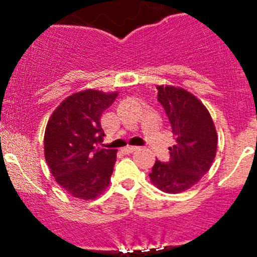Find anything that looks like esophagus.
Masks as SVG:
<instances>
[{
	"label": "esophagus",
	"mask_w": 257,
	"mask_h": 257,
	"mask_svg": "<svg viewBox=\"0 0 257 257\" xmlns=\"http://www.w3.org/2000/svg\"><path fill=\"white\" fill-rule=\"evenodd\" d=\"M138 149V147H132V145H128V147H125L123 149V152L125 153V154H129V153H133L136 152V150Z\"/></svg>",
	"instance_id": "34e87169"
}]
</instances>
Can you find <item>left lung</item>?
I'll return each mask as SVG.
<instances>
[{
    "instance_id": "8db88e82",
    "label": "left lung",
    "mask_w": 257,
    "mask_h": 257,
    "mask_svg": "<svg viewBox=\"0 0 257 257\" xmlns=\"http://www.w3.org/2000/svg\"><path fill=\"white\" fill-rule=\"evenodd\" d=\"M158 100L169 118L175 143L170 160H155L153 185L169 194L186 191L209 172L217 150V133L205 105L193 93L175 85H157Z\"/></svg>"
}]
</instances>
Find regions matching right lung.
<instances>
[{"label": "right lung", "instance_id": "1", "mask_svg": "<svg viewBox=\"0 0 257 257\" xmlns=\"http://www.w3.org/2000/svg\"><path fill=\"white\" fill-rule=\"evenodd\" d=\"M118 92L84 89L68 95L49 116L45 132V158L54 180L72 196L98 198L109 186L115 149H102L103 112Z\"/></svg>", "mask_w": 257, "mask_h": 257}]
</instances>
